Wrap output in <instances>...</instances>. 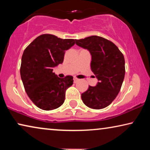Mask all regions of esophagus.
<instances>
[{
    "label": "esophagus",
    "mask_w": 150,
    "mask_h": 150,
    "mask_svg": "<svg viewBox=\"0 0 150 150\" xmlns=\"http://www.w3.org/2000/svg\"><path fill=\"white\" fill-rule=\"evenodd\" d=\"M79 81V79H76V78H74V83H76V82Z\"/></svg>",
    "instance_id": "obj_1"
}]
</instances>
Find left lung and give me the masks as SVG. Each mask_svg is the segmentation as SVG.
<instances>
[{"label":"left lung","mask_w":150,"mask_h":150,"mask_svg":"<svg viewBox=\"0 0 150 150\" xmlns=\"http://www.w3.org/2000/svg\"><path fill=\"white\" fill-rule=\"evenodd\" d=\"M76 44L91 55V69L98 79L81 94L83 103L93 109H102L115 99L125 76V60L119 48L110 41L93 35L76 40Z\"/></svg>","instance_id":"1"}]
</instances>
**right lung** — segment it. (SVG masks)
<instances>
[{
	"label": "right lung",
	"instance_id": "1",
	"mask_svg": "<svg viewBox=\"0 0 150 150\" xmlns=\"http://www.w3.org/2000/svg\"><path fill=\"white\" fill-rule=\"evenodd\" d=\"M75 41L44 34L24 50L20 76L28 96L41 109H55L64 102L65 91L72 85L73 76L61 79L53 72V68L63 62L65 51L75 44Z\"/></svg>",
	"mask_w": 150,
	"mask_h": 150
}]
</instances>
